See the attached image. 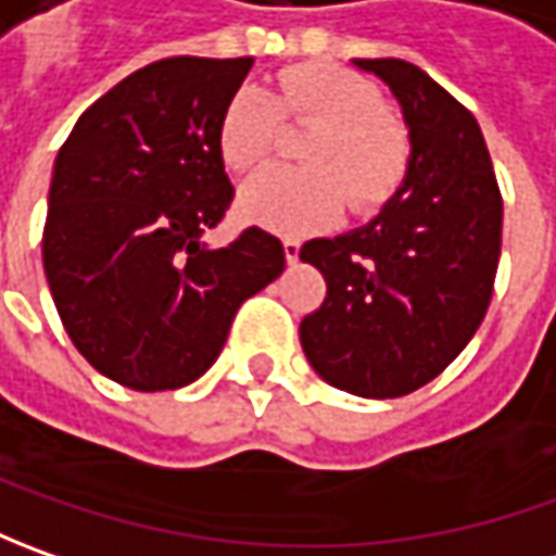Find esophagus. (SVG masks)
<instances>
[{
  "label": "esophagus",
  "instance_id": "esophagus-1",
  "mask_svg": "<svg viewBox=\"0 0 556 556\" xmlns=\"http://www.w3.org/2000/svg\"><path fill=\"white\" fill-rule=\"evenodd\" d=\"M285 260H288L290 266L300 260V241H293V238H288V241H285Z\"/></svg>",
  "mask_w": 556,
  "mask_h": 556
}]
</instances>
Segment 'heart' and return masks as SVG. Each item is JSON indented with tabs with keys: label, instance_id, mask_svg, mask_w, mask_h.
Instances as JSON below:
<instances>
[{
	"label": "heart",
	"instance_id": "heart-1",
	"mask_svg": "<svg viewBox=\"0 0 556 556\" xmlns=\"http://www.w3.org/2000/svg\"><path fill=\"white\" fill-rule=\"evenodd\" d=\"M278 114L318 123L303 148L309 169H266L238 191V216L278 235H312L337 223L343 203L374 213L405 176L408 144L387 98L365 76L337 64H300L271 92L241 86L225 101L216 151L231 173L266 161Z\"/></svg>",
	"mask_w": 556,
	"mask_h": 556
}]
</instances>
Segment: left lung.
I'll use <instances>...</instances> for the list:
<instances>
[{
	"instance_id": "obj_1",
	"label": "left lung",
	"mask_w": 556,
	"mask_h": 556,
	"mask_svg": "<svg viewBox=\"0 0 556 556\" xmlns=\"http://www.w3.org/2000/svg\"><path fill=\"white\" fill-rule=\"evenodd\" d=\"M408 132V163L371 223L312 238L300 260L328 281L303 318L312 371L343 393L395 399L445 371L480 328L502 253V194L473 114L402 58H353Z\"/></svg>"
}]
</instances>
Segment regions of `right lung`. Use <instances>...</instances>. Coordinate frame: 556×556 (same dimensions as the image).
Instances as JSON below:
<instances>
[{"label":"right lung","mask_w":556,"mask_h":556,"mask_svg":"<svg viewBox=\"0 0 556 556\" xmlns=\"http://www.w3.org/2000/svg\"><path fill=\"white\" fill-rule=\"evenodd\" d=\"M250 67L154 61L98 98L54 157L42 235L54 309L83 358L129 390L194 383L241 303L285 271V247L260 228L203 241L231 203L216 126Z\"/></svg>","instance_id":"add662e5"}]
</instances>
